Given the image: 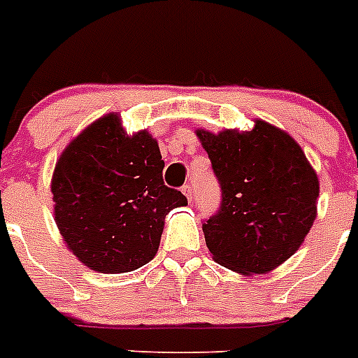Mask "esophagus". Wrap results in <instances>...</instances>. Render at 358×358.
<instances>
[{"label": "esophagus", "mask_w": 358, "mask_h": 358, "mask_svg": "<svg viewBox=\"0 0 358 358\" xmlns=\"http://www.w3.org/2000/svg\"><path fill=\"white\" fill-rule=\"evenodd\" d=\"M182 192H183V196L187 198V201H192V187L189 185V183H185V185H183Z\"/></svg>", "instance_id": "esophagus-1"}]
</instances>
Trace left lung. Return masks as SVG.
<instances>
[{"label": "left lung", "mask_w": 358, "mask_h": 358, "mask_svg": "<svg viewBox=\"0 0 358 358\" xmlns=\"http://www.w3.org/2000/svg\"><path fill=\"white\" fill-rule=\"evenodd\" d=\"M220 187V210L203 223L214 261L239 273H266L299 250L317 216L319 180L303 149L279 127L198 129Z\"/></svg>", "instance_id": "obj_1"}]
</instances>
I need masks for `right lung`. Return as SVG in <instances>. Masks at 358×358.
Here are the masks:
<instances>
[{
	"label": "right lung",
	"instance_id": "1",
	"mask_svg": "<svg viewBox=\"0 0 358 358\" xmlns=\"http://www.w3.org/2000/svg\"><path fill=\"white\" fill-rule=\"evenodd\" d=\"M164 160L148 131L127 135L110 113L66 145L52 176L64 243L88 268L122 273L153 259L164 220L187 198L164 185Z\"/></svg>",
	"mask_w": 358,
	"mask_h": 358
}]
</instances>
